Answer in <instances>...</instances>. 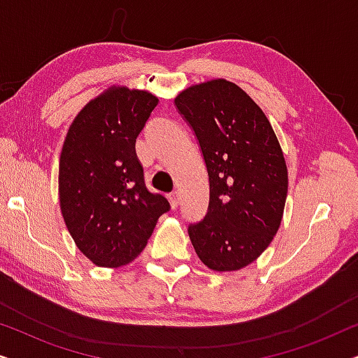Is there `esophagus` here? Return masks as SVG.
Returning <instances> with one entry per match:
<instances>
[{
    "mask_svg": "<svg viewBox=\"0 0 358 358\" xmlns=\"http://www.w3.org/2000/svg\"><path fill=\"white\" fill-rule=\"evenodd\" d=\"M168 199H169L171 207H173V208H178V205H179V202H180L179 194H178V192H171V194L168 195Z\"/></svg>",
    "mask_w": 358,
    "mask_h": 358,
    "instance_id": "1",
    "label": "esophagus"
}]
</instances>
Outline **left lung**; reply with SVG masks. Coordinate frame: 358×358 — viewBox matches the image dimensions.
Returning a JSON list of instances; mask_svg holds the SVG:
<instances>
[{
    "label": "left lung",
    "mask_w": 358,
    "mask_h": 358,
    "mask_svg": "<svg viewBox=\"0 0 358 358\" xmlns=\"http://www.w3.org/2000/svg\"><path fill=\"white\" fill-rule=\"evenodd\" d=\"M197 136L210 180L202 222L189 227L200 261L215 272L249 266L280 228L288 171L275 131L238 85L212 80L176 96Z\"/></svg>",
    "instance_id": "8db88e82"
}]
</instances>
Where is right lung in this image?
<instances>
[{
  "label": "right lung",
  "mask_w": 358,
  "mask_h": 358,
  "mask_svg": "<svg viewBox=\"0 0 358 358\" xmlns=\"http://www.w3.org/2000/svg\"><path fill=\"white\" fill-rule=\"evenodd\" d=\"M158 97L110 86L78 112L63 141L58 194L78 249L99 267H122L143 251L169 202L151 194L135 141Z\"/></svg>",
  "instance_id": "right-lung-1"
}]
</instances>
